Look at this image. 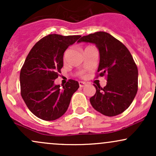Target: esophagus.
Masks as SVG:
<instances>
[{
  "instance_id": "obj_1",
  "label": "esophagus",
  "mask_w": 156,
  "mask_h": 156,
  "mask_svg": "<svg viewBox=\"0 0 156 156\" xmlns=\"http://www.w3.org/2000/svg\"><path fill=\"white\" fill-rule=\"evenodd\" d=\"M86 82H83V81H79V86L80 87H84L86 86Z\"/></svg>"
}]
</instances>
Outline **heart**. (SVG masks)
<instances>
[{
    "mask_svg": "<svg viewBox=\"0 0 156 156\" xmlns=\"http://www.w3.org/2000/svg\"><path fill=\"white\" fill-rule=\"evenodd\" d=\"M89 48V47H87V48ZM86 48H85V49H86Z\"/></svg>",
    "mask_w": 156,
    "mask_h": 156,
    "instance_id": "1",
    "label": "heart"
}]
</instances>
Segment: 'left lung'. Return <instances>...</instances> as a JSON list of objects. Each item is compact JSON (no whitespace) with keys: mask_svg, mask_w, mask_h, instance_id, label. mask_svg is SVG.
<instances>
[{"mask_svg":"<svg viewBox=\"0 0 156 156\" xmlns=\"http://www.w3.org/2000/svg\"><path fill=\"white\" fill-rule=\"evenodd\" d=\"M93 43L100 53L98 72L100 76H107V83L102 88L97 87L96 93L90 98L92 107L108 117L125 112L138 90V69L130 51L125 46L104 31L83 36L78 42Z\"/></svg>","mask_w":156,"mask_h":156,"instance_id":"8db88e82","label":"left lung"}]
</instances>
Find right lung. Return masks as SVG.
Returning a JSON list of instances; mask_svg holds the SVG:
<instances>
[{
  "mask_svg": "<svg viewBox=\"0 0 156 156\" xmlns=\"http://www.w3.org/2000/svg\"><path fill=\"white\" fill-rule=\"evenodd\" d=\"M80 37L49 34L37 42L27 55L20 75L21 96L39 119L52 121L62 117L79 88L78 81L69 79L61 89L54 80L63 67L64 51Z\"/></svg>",
  "mask_w": 156,
  "mask_h": 156,
  "instance_id": "1",
  "label": "right lung"
}]
</instances>
